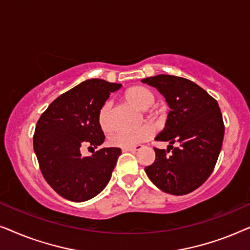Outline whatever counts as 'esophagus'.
Returning <instances> with one entry per match:
<instances>
[{
    "mask_svg": "<svg viewBox=\"0 0 250 250\" xmlns=\"http://www.w3.org/2000/svg\"><path fill=\"white\" fill-rule=\"evenodd\" d=\"M142 148L141 145H138V146H128V148H123L122 150L123 151H132V152H135V151H139L140 149Z\"/></svg>",
    "mask_w": 250,
    "mask_h": 250,
    "instance_id": "34e87169",
    "label": "esophagus"
}]
</instances>
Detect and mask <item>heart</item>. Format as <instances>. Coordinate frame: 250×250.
<instances>
[{"label": "heart", "instance_id": "obj_1", "mask_svg": "<svg viewBox=\"0 0 250 250\" xmlns=\"http://www.w3.org/2000/svg\"><path fill=\"white\" fill-rule=\"evenodd\" d=\"M126 101L135 105L136 108L146 110L156 101V95L150 88L146 86H133L128 88L125 93ZM99 125L102 129L107 131L110 128V104L105 102L99 111ZM153 134V128L149 125H143L141 127L133 129H123L117 131L109 138L111 146H119V148H128V146H138Z\"/></svg>", "mask_w": 250, "mask_h": 250}]
</instances>
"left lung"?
Listing matches in <instances>:
<instances>
[{"mask_svg":"<svg viewBox=\"0 0 250 250\" xmlns=\"http://www.w3.org/2000/svg\"><path fill=\"white\" fill-rule=\"evenodd\" d=\"M141 82L156 87L170 108L165 127L155 139L169 146L167 151L155 148L156 160L145 168L146 175L166 193L192 192L209 177L221 152L224 124L217 101L183 77L162 74ZM174 143L179 146L173 148Z\"/></svg>","mask_w":250,"mask_h":250,"instance_id":"8db88e82","label":"left lung"}]
</instances>
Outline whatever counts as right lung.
Wrapping results in <instances>:
<instances>
[{
    "label": "right lung",
    "instance_id": "add662e5",
    "mask_svg": "<svg viewBox=\"0 0 250 250\" xmlns=\"http://www.w3.org/2000/svg\"><path fill=\"white\" fill-rule=\"evenodd\" d=\"M122 85L87 80L58 97L41 116L33 138L41 172L51 188L67 200L82 203L101 192L110 181L119 148H104L83 157L82 146L104 141L99 111Z\"/></svg>",
    "mask_w": 250,
    "mask_h": 250
}]
</instances>
